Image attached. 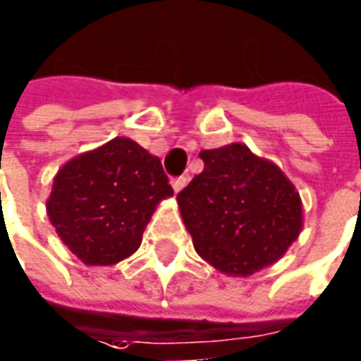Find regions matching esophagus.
Here are the masks:
<instances>
[{
  "label": "esophagus",
  "instance_id": "esophagus-1",
  "mask_svg": "<svg viewBox=\"0 0 361 361\" xmlns=\"http://www.w3.org/2000/svg\"><path fill=\"white\" fill-rule=\"evenodd\" d=\"M185 183H188V178H183V176H181V178H173V180H171V188H173V192L178 193L185 188Z\"/></svg>",
  "mask_w": 361,
  "mask_h": 361
}]
</instances>
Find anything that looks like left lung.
Returning a JSON list of instances; mask_svg holds the SVG:
<instances>
[{"instance_id":"1","label":"left lung","mask_w":361,"mask_h":361,"mask_svg":"<svg viewBox=\"0 0 361 361\" xmlns=\"http://www.w3.org/2000/svg\"><path fill=\"white\" fill-rule=\"evenodd\" d=\"M200 157L204 171L178 193L195 252L233 278L276 264L304 228L295 185L243 143L204 149Z\"/></svg>"}]
</instances>
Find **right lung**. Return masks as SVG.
I'll use <instances>...</instances> for the list:
<instances>
[{"mask_svg": "<svg viewBox=\"0 0 361 361\" xmlns=\"http://www.w3.org/2000/svg\"><path fill=\"white\" fill-rule=\"evenodd\" d=\"M171 195L159 157L130 137H114L61 166L45 209L85 266H114L137 252L157 204Z\"/></svg>", "mask_w": 361, "mask_h": 361, "instance_id": "1", "label": "right lung"}]
</instances>
